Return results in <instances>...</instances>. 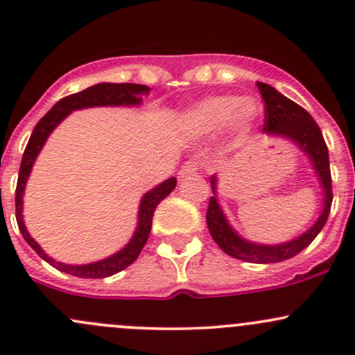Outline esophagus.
Here are the masks:
<instances>
[{"mask_svg": "<svg viewBox=\"0 0 355 355\" xmlns=\"http://www.w3.org/2000/svg\"><path fill=\"white\" fill-rule=\"evenodd\" d=\"M199 168H200V163L198 159L187 161V163H184V166L180 168V171H178V180L180 182L187 180L189 177H192V175L198 173Z\"/></svg>", "mask_w": 355, "mask_h": 355, "instance_id": "esophagus-1", "label": "esophagus"}]
</instances>
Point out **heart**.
Returning <instances> with one entry per match:
<instances>
[{
  "label": "heart",
  "mask_w": 355,
  "mask_h": 355,
  "mask_svg": "<svg viewBox=\"0 0 355 355\" xmlns=\"http://www.w3.org/2000/svg\"><path fill=\"white\" fill-rule=\"evenodd\" d=\"M263 114L257 99L237 96H213L192 106L184 116L185 127L196 134H213L230 123L239 135H245Z\"/></svg>",
  "instance_id": "b5f03b06"
}]
</instances>
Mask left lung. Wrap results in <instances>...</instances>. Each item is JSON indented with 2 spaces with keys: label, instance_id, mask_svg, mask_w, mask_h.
I'll return each instance as SVG.
<instances>
[{
  "label": "left lung",
  "instance_id": "1",
  "mask_svg": "<svg viewBox=\"0 0 355 355\" xmlns=\"http://www.w3.org/2000/svg\"><path fill=\"white\" fill-rule=\"evenodd\" d=\"M261 96L266 105V120H264L263 132L268 137H280L284 141L292 142L307 161L311 163L314 175L321 187V196H323V206H321L320 214L314 220V223L302 232L297 237L290 239L287 242L280 244H261V242L249 241L242 237L232 223L228 221L223 207L220 204V192H218V184L220 178L218 175H211V189H213V198L209 199V207H207L206 223L209 228V234L213 241L220 245L228 256L235 259L245 261V263L254 264H270L280 263V261L290 259L302 252L314 239L323 230L324 223L328 220L331 207V175H330V157H328V148L324 144L323 134L316 121L313 120L306 110L300 108L293 101H290L287 96L278 92L271 85L257 82Z\"/></svg>",
  "mask_w": 355,
  "mask_h": 355
}]
</instances>
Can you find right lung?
<instances>
[{"instance_id": "add662e5", "label": "right lung", "mask_w": 355, "mask_h": 355, "mask_svg": "<svg viewBox=\"0 0 355 355\" xmlns=\"http://www.w3.org/2000/svg\"><path fill=\"white\" fill-rule=\"evenodd\" d=\"M151 89L148 85L142 84H113V82H101V84L91 85V87L84 89L82 92L71 94L68 98L60 99L44 116L39 120L35 125L34 132H32L28 144L25 148L22 164H20V173H19V184H17L15 192V207H17V223H19L20 234L25 239L28 245L46 261L56 268L58 271L63 273L73 275L78 278H106L111 275L118 273V271L125 270L130 266L141 254L142 247L146 245L149 239V232L153 227V216H155V209L157 204L161 202L166 196L171 194L175 187H177V180L175 178H168V180L161 182L151 191L146 192L141 198L137 211V225L132 234L130 241L127 242L120 250H116L111 256L105 257V259L94 261V263L87 264H68L56 261L55 257L49 256L34 239L28 234L27 227L24 221V194H25V185H27L28 177H31L32 166H34L35 159H37L39 153L44 148L46 141L49 135L53 134L56 127L62 123L63 120L70 113L77 110L85 108H99V106H127V108H134V106L142 105V98L149 94Z\"/></svg>"}]
</instances>
